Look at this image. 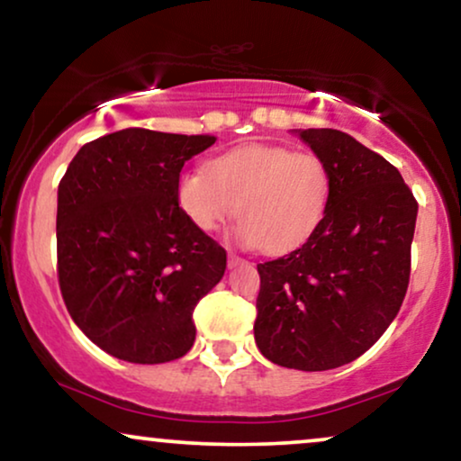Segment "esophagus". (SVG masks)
<instances>
[{
  "label": "esophagus",
  "mask_w": 461,
  "mask_h": 461,
  "mask_svg": "<svg viewBox=\"0 0 461 461\" xmlns=\"http://www.w3.org/2000/svg\"><path fill=\"white\" fill-rule=\"evenodd\" d=\"M243 258L241 256H237L235 252H229V268H235V267H241L243 265Z\"/></svg>",
  "instance_id": "1"
}]
</instances>
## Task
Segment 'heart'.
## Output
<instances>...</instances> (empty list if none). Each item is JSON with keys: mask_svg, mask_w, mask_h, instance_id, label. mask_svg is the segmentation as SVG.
<instances>
[{"mask_svg": "<svg viewBox=\"0 0 461 461\" xmlns=\"http://www.w3.org/2000/svg\"><path fill=\"white\" fill-rule=\"evenodd\" d=\"M177 205L203 232L237 216V237L262 252L282 254L318 229L330 199V169L315 152L249 143L177 177Z\"/></svg>", "mask_w": 461, "mask_h": 461, "instance_id": "b5f03b06", "label": "heart"}]
</instances>
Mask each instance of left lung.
<instances>
[{
    "label": "left lung",
    "mask_w": 461,
    "mask_h": 461,
    "mask_svg": "<svg viewBox=\"0 0 461 461\" xmlns=\"http://www.w3.org/2000/svg\"><path fill=\"white\" fill-rule=\"evenodd\" d=\"M330 169L313 235L258 265L254 337L296 370H330L368 351L398 315L411 277L417 201L392 163L337 129L298 131Z\"/></svg>",
    "instance_id": "left-lung-1"
}]
</instances>
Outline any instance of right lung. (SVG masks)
Returning <instances> with one entry per match:
<instances>
[{"instance_id":"obj_1","label":"right lung","mask_w":461,"mask_h":461,"mask_svg":"<svg viewBox=\"0 0 461 461\" xmlns=\"http://www.w3.org/2000/svg\"><path fill=\"white\" fill-rule=\"evenodd\" d=\"M213 141L122 129L85 143L59 182V288L118 360L163 364L193 348L194 307L222 279L226 249L184 216L176 184Z\"/></svg>"}]
</instances>
